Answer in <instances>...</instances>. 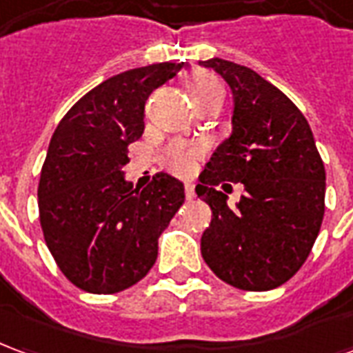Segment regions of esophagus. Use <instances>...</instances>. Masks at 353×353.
<instances>
[{"label": "esophagus", "mask_w": 353, "mask_h": 353, "mask_svg": "<svg viewBox=\"0 0 353 353\" xmlns=\"http://www.w3.org/2000/svg\"><path fill=\"white\" fill-rule=\"evenodd\" d=\"M196 196V192H194V187H192L191 183H187L185 185V199L187 200H192Z\"/></svg>", "instance_id": "esophagus-1"}]
</instances>
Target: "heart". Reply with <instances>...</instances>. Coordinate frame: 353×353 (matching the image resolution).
<instances>
[{"label": "heart", "instance_id": "obj_1", "mask_svg": "<svg viewBox=\"0 0 353 353\" xmlns=\"http://www.w3.org/2000/svg\"><path fill=\"white\" fill-rule=\"evenodd\" d=\"M189 92H191L192 103L196 105L200 101L212 100V98H223V85L214 73L199 72L194 73L189 81ZM199 157H202V149L199 145L185 143V141H172L164 149L162 161L170 172L179 174V176H187L192 172L194 161Z\"/></svg>", "mask_w": 353, "mask_h": 353}]
</instances>
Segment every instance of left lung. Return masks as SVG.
Listing matches in <instances>:
<instances>
[{
	"label": "left lung",
	"mask_w": 353,
	"mask_h": 353,
	"mask_svg": "<svg viewBox=\"0 0 353 353\" xmlns=\"http://www.w3.org/2000/svg\"><path fill=\"white\" fill-rule=\"evenodd\" d=\"M229 83L232 134L196 185L214 219L202 257L217 278L244 291H268L295 276L312 252L325 214V168L301 109L245 65L200 62ZM245 185L236 208L214 187Z\"/></svg>",
	"instance_id": "left-lung-1"
}]
</instances>
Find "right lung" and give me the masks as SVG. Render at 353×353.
Wrapping results in <instances>:
<instances>
[{
  "mask_svg": "<svg viewBox=\"0 0 353 353\" xmlns=\"http://www.w3.org/2000/svg\"><path fill=\"white\" fill-rule=\"evenodd\" d=\"M187 62L119 73L73 105L50 138L37 199L49 252L75 288L111 295L138 283L157 261L159 236L185 202L183 183L154 174L124 181L128 145L141 138L145 101Z\"/></svg>",
  "mask_w": 353,
  "mask_h": 353,
  "instance_id": "1",
  "label": "right lung"
}]
</instances>
